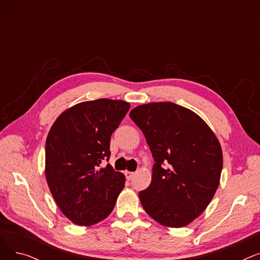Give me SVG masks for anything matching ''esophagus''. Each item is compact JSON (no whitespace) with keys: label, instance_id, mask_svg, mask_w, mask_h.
I'll list each match as a JSON object with an SVG mask.
<instances>
[{"label":"esophagus","instance_id":"1","mask_svg":"<svg viewBox=\"0 0 260 260\" xmlns=\"http://www.w3.org/2000/svg\"><path fill=\"white\" fill-rule=\"evenodd\" d=\"M124 175H125V177H126V179H127V180H131V179H133V177H134L135 173H133V172H128V171H125Z\"/></svg>","mask_w":260,"mask_h":260}]
</instances>
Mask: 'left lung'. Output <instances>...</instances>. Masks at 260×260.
<instances>
[{
	"mask_svg": "<svg viewBox=\"0 0 260 260\" xmlns=\"http://www.w3.org/2000/svg\"><path fill=\"white\" fill-rule=\"evenodd\" d=\"M155 159L152 182L141 190L144 211L158 223L182 228L207 209L220 182L222 149L201 117L173 102L132 109Z\"/></svg>",
	"mask_w": 260,
	"mask_h": 260,
	"instance_id": "8db88e82",
	"label": "left lung"
}]
</instances>
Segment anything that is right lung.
<instances>
[{
  "label": "right lung",
  "mask_w": 260,
  "mask_h": 260,
  "mask_svg": "<svg viewBox=\"0 0 260 260\" xmlns=\"http://www.w3.org/2000/svg\"><path fill=\"white\" fill-rule=\"evenodd\" d=\"M131 107L98 99L67 108L54 121L45 146V177L61 212L73 223L91 225L112 213L125 176L111 165L109 141Z\"/></svg>",
  "instance_id": "right-lung-1"
}]
</instances>
